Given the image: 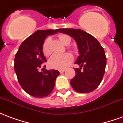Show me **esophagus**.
<instances>
[{
    "label": "esophagus",
    "mask_w": 123,
    "mask_h": 123,
    "mask_svg": "<svg viewBox=\"0 0 123 123\" xmlns=\"http://www.w3.org/2000/svg\"><path fill=\"white\" fill-rule=\"evenodd\" d=\"M64 71H65V70H64V69L59 70V72H60V73H62V72H64Z\"/></svg>",
    "instance_id": "1"
}]
</instances>
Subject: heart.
<instances>
[{
  "mask_svg": "<svg viewBox=\"0 0 123 123\" xmlns=\"http://www.w3.org/2000/svg\"><path fill=\"white\" fill-rule=\"evenodd\" d=\"M68 38H70L68 35H59V39L62 44H67ZM49 38L46 39L44 41L42 47V51L43 55L45 56H48L51 54V50L49 49ZM73 61V56L69 53L62 54V55H53L49 60V67L54 69L62 70L66 68L70 65Z\"/></svg>",
  "mask_w": 123,
  "mask_h": 123,
  "instance_id": "obj_1",
  "label": "heart"
}]
</instances>
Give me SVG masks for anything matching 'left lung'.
Here are the masks:
<instances>
[{
	"mask_svg": "<svg viewBox=\"0 0 123 123\" xmlns=\"http://www.w3.org/2000/svg\"><path fill=\"white\" fill-rule=\"evenodd\" d=\"M58 31L70 35L77 43L80 55L75 63L80 67L75 68L76 75L70 80L73 89L83 93L95 90L105 73L107 61L104 49L93 36L82 30L67 28Z\"/></svg>",
	"mask_w": 123,
	"mask_h": 123,
	"instance_id": "obj_1",
	"label": "left lung"
}]
</instances>
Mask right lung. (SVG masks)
Instances as JSON below:
<instances>
[{"label": "right lung", "mask_w": 123, "mask_h": 123, "mask_svg": "<svg viewBox=\"0 0 123 123\" xmlns=\"http://www.w3.org/2000/svg\"><path fill=\"white\" fill-rule=\"evenodd\" d=\"M58 30H37L24 41L16 54L14 70L18 82L25 92L35 98H44L51 93L60 72L56 70H38L47 62L42 51L43 43L48 35Z\"/></svg>", "instance_id": "1"}]
</instances>
